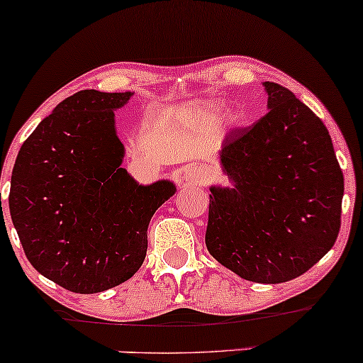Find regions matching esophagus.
Returning <instances> with one entry per match:
<instances>
[{
    "label": "esophagus",
    "mask_w": 363,
    "mask_h": 363,
    "mask_svg": "<svg viewBox=\"0 0 363 363\" xmlns=\"http://www.w3.org/2000/svg\"><path fill=\"white\" fill-rule=\"evenodd\" d=\"M181 181L186 182V184H203L206 182V172L201 167H186L181 174Z\"/></svg>",
    "instance_id": "34e87169"
}]
</instances>
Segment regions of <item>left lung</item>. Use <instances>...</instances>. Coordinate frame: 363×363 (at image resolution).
<instances>
[{
    "label": "left lung",
    "mask_w": 363,
    "mask_h": 363,
    "mask_svg": "<svg viewBox=\"0 0 363 363\" xmlns=\"http://www.w3.org/2000/svg\"><path fill=\"white\" fill-rule=\"evenodd\" d=\"M268 114L232 129L220 150L230 186H211L206 247L256 283L311 269L338 237L345 182L331 136L285 86L264 82Z\"/></svg>",
    "instance_id": "1"
}]
</instances>
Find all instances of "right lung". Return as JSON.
Returning a JSON list of instances; mask_svg holds the SVG:
<instances>
[{
	"instance_id": "add662e5",
	"label": "right lung",
	"mask_w": 363,
	"mask_h": 363,
	"mask_svg": "<svg viewBox=\"0 0 363 363\" xmlns=\"http://www.w3.org/2000/svg\"><path fill=\"white\" fill-rule=\"evenodd\" d=\"M131 97L77 91L40 121L15 160L8 203L25 256L74 294L109 290L138 272L150 220L176 193L172 181L143 186L121 167L114 111Z\"/></svg>"
}]
</instances>
